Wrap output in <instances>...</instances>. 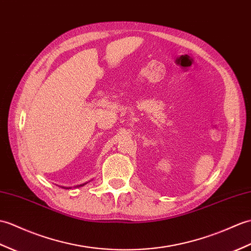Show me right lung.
<instances>
[{
    "mask_svg": "<svg viewBox=\"0 0 251 251\" xmlns=\"http://www.w3.org/2000/svg\"><path fill=\"white\" fill-rule=\"evenodd\" d=\"M85 184H86V183H84V184H81V185H78V186H77V187H81V186H84ZM64 188H66V187H64ZM69 188H72V187H67L66 189H69Z\"/></svg>",
    "mask_w": 251,
    "mask_h": 251,
    "instance_id": "obj_1",
    "label": "right lung"
}]
</instances>
